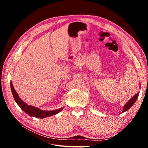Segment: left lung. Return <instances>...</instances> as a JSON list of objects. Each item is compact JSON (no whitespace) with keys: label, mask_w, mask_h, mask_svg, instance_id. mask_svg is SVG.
I'll use <instances>...</instances> for the list:
<instances>
[{"label":"left lung","mask_w":148,"mask_h":148,"mask_svg":"<svg viewBox=\"0 0 148 148\" xmlns=\"http://www.w3.org/2000/svg\"><path fill=\"white\" fill-rule=\"evenodd\" d=\"M139 96V92H138L136 95H135V96H134L132 98H131V99H130L127 103L126 104H125L123 107V111L121 112V114L124 112L128 110L130 107L134 104V103H135L137 99V98Z\"/></svg>","instance_id":"8db88e82"}]
</instances>
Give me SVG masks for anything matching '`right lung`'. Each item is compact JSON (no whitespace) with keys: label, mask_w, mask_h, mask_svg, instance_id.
Here are the masks:
<instances>
[{"label":"right lung","mask_w":148,"mask_h":148,"mask_svg":"<svg viewBox=\"0 0 148 148\" xmlns=\"http://www.w3.org/2000/svg\"><path fill=\"white\" fill-rule=\"evenodd\" d=\"M10 86H11V90L14 99L17 103V104L19 106L20 108L23 110L25 113L29 115L31 117H34L36 118L39 119H43L47 117H50V116H52L53 115H56L58 114L62 110V108H60L59 109L51 110V111H47V110H42L39 109L37 107H34L33 106H29L27 104H26L21 99V98L18 96L16 91L15 90L13 86L12 82H10Z\"/></svg>","instance_id":"right-lung-1"}]
</instances>
